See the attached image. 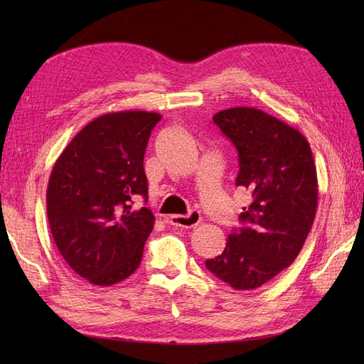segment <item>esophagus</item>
I'll return each instance as SVG.
<instances>
[{
  "mask_svg": "<svg viewBox=\"0 0 364 364\" xmlns=\"http://www.w3.org/2000/svg\"><path fill=\"white\" fill-rule=\"evenodd\" d=\"M200 213L199 211H190V214L186 215H171L168 218V222L173 225V226H178V228H194L200 223Z\"/></svg>",
  "mask_w": 364,
  "mask_h": 364,
  "instance_id": "1",
  "label": "esophagus"
}]
</instances>
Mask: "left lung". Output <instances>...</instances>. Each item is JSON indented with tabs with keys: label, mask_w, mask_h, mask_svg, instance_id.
<instances>
[{
	"label": "left lung",
	"mask_w": 364,
	"mask_h": 364,
	"mask_svg": "<svg viewBox=\"0 0 364 364\" xmlns=\"http://www.w3.org/2000/svg\"><path fill=\"white\" fill-rule=\"evenodd\" d=\"M238 151L235 185L250 194L243 226L206 269L235 290L269 282L299 255L317 208L311 149L299 130L255 107H230L213 117Z\"/></svg>",
	"instance_id": "1"
}]
</instances>
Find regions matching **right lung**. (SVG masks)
<instances>
[{"label": "right lung", "instance_id": "obj_1", "mask_svg": "<svg viewBox=\"0 0 364 364\" xmlns=\"http://www.w3.org/2000/svg\"><path fill=\"white\" fill-rule=\"evenodd\" d=\"M156 112L124 111L95 118L56 161L47 215L60 255L79 277L109 287L134 273L153 230L144 153Z\"/></svg>", "mask_w": 364, "mask_h": 364}]
</instances>
